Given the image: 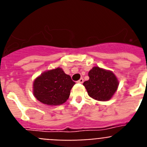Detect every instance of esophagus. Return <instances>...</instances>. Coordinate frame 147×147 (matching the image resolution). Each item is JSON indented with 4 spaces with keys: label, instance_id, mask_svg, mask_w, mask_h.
<instances>
[{
    "label": "esophagus",
    "instance_id": "obj_1",
    "mask_svg": "<svg viewBox=\"0 0 147 147\" xmlns=\"http://www.w3.org/2000/svg\"><path fill=\"white\" fill-rule=\"evenodd\" d=\"M83 82H84V80H83L82 78H81V79H80V80H78V81L76 82H77V83H80V84H82Z\"/></svg>",
    "mask_w": 147,
    "mask_h": 147
}]
</instances>
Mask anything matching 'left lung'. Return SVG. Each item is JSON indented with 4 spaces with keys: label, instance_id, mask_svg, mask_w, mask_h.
<instances>
[{
    "label": "left lung",
    "instance_id": "left-lung-1",
    "mask_svg": "<svg viewBox=\"0 0 147 147\" xmlns=\"http://www.w3.org/2000/svg\"><path fill=\"white\" fill-rule=\"evenodd\" d=\"M89 80L83 83L89 96L98 101H108L117 90L119 80L112 71L93 67L88 73Z\"/></svg>",
    "mask_w": 147,
    "mask_h": 147
}]
</instances>
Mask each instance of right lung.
<instances>
[{
	"instance_id": "1",
	"label": "right lung",
	"mask_w": 147,
	"mask_h": 147,
	"mask_svg": "<svg viewBox=\"0 0 147 147\" xmlns=\"http://www.w3.org/2000/svg\"><path fill=\"white\" fill-rule=\"evenodd\" d=\"M75 85L69 75L60 67L41 74L33 83V94L38 101L47 105H60L69 98Z\"/></svg>"
}]
</instances>
